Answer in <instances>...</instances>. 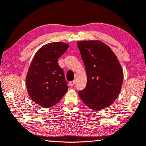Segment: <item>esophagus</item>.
Masks as SVG:
<instances>
[{
	"instance_id": "34e87169",
	"label": "esophagus",
	"mask_w": 146,
	"mask_h": 146,
	"mask_svg": "<svg viewBox=\"0 0 146 146\" xmlns=\"http://www.w3.org/2000/svg\"><path fill=\"white\" fill-rule=\"evenodd\" d=\"M75 80L71 81V82H70V85L71 86H73L74 85H75Z\"/></svg>"
}]
</instances>
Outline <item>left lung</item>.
Returning a JSON list of instances; mask_svg holds the SVG:
<instances>
[{
  "instance_id": "obj_1",
  "label": "left lung",
  "mask_w": 146,
  "mask_h": 146,
  "mask_svg": "<svg viewBox=\"0 0 146 146\" xmlns=\"http://www.w3.org/2000/svg\"><path fill=\"white\" fill-rule=\"evenodd\" d=\"M87 73V84L78 91L80 99L95 111L108 108L117 99L123 73L117 56L108 45L98 40L78 42Z\"/></svg>"
}]
</instances>
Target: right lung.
Instances as JSON below:
<instances>
[{
    "mask_svg": "<svg viewBox=\"0 0 146 146\" xmlns=\"http://www.w3.org/2000/svg\"><path fill=\"white\" fill-rule=\"evenodd\" d=\"M68 47V44L60 42L47 44L36 51L32 60L26 76V88L31 99L41 107L56 104L68 91L58 59Z\"/></svg>",
    "mask_w": 146,
    "mask_h": 146,
    "instance_id": "right-lung-1",
    "label": "right lung"
}]
</instances>
